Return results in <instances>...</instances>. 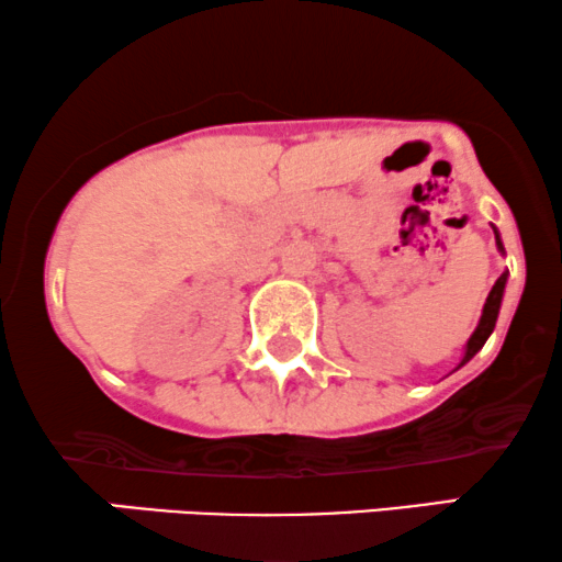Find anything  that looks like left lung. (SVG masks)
<instances>
[{
	"mask_svg": "<svg viewBox=\"0 0 562 562\" xmlns=\"http://www.w3.org/2000/svg\"><path fill=\"white\" fill-rule=\"evenodd\" d=\"M494 238H496V249H499L502 255H504V244H502V236H499V231H496V228H494ZM507 279H509V273H507V270H504V273L499 276V279H496L494 289H491V292H488V297H485V305H483L481 321H477L475 331L470 334L468 345H464V352H462V361L457 363V369H462L464 363L472 361V358H475V352L481 350L483 345H485V339L491 337V331H494V326H496V318H499V307H502V300H504V289H507ZM457 369H453V371H457Z\"/></svg>",
	"mask_w": 562,
	"mask_h": 562,
	"instance_id": "8db88e82",
	"label": "left lung"
}]
</instances>
